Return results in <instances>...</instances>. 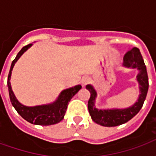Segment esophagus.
Instances as JSON below:
<instances>
[{
  "mask_svg": "<svg viewBox=\"0 0 156 156\" xmlns=\"http://www.w3.org/2000/svg\"><path fill=\"white\" fill-rule=\"evenodd\" d=\"M88 82H89V80H88V78H83L82 79V83H83V86L87 84V83H88Z\"/></svg>",
  "mask_w": 156,
  "mask_h": 156,
  "instance_id": "obj_1",
  "label": "esophagus"
}]
</instances>
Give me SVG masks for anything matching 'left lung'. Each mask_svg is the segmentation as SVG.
<instances>
[{
    "instance_id": "left-lung-1",
    "label": "left lung",
    "mask_w": 156,
    "mask_h": 156,
    "mask_svg": "<svg viewBox=\"0 0 156 156\" xmlns=\"http://www.w3.org/2000/svg\"><path fill=\"white\" fill-rule=\"evenodd\" d=\"M124 66L127 68H137L139 73L137 80L140 84V94L138 101L133 106L125 109H107L101 110L94 107V100L97 93L91 85H87L86 88L90 92V98L88 102V108L91 118L95 123L105 127H114L126 123L134 117L140 112L144 105L149 88L146 67L139 48H134L128 51L124 56Z\"/></svg>"
}]
</instances>
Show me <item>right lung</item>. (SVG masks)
<instances>
[{"label":"right lung","instance_id":"right-lung-1","mask_svg":"<svg viewBox=\"0 0 156 156\" xmlns=\"http://www.w3.org/2000/svg\"><path fill=\"white\" fill-rule=\"evenodd\" d=\"M32 45V43H30L23 47L21 49V51L18 52V54L16 55L15 59L12 61L10 72H9L8 78H7V86H8L10 99L12 102V105H13V107L15 108L17 113L24 119L28 121L29 123L37 124V125H51V124H58L63 119L65 113L68 108V103L71 100V98L79 91V89H81L82 86L77 85L73 88L65 89L62 92L58 99L54 103L50 104V105H40V106H35V107H27L20 104L13 94L12 87H11L10 78L12 75V68L16 61Z\"/></svg>","mask_w":156,"mask_h":156}]
</instances>
